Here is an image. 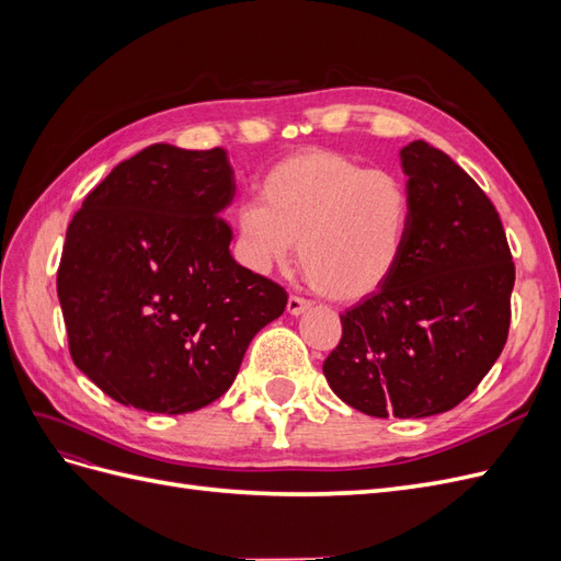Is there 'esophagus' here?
<instances>
[{"instance_id": "esophagus-1", "label": "esophagus", "mask_w": 561, "mask_h": 561, "mask_svg": "<svg viewBox=\"0 0 561 561\" xmlns=\"http://www.w3.org/2000/svg\"><path fill=\"white\" fill-rule=\"evenodd\" d=\"M309 309H311V304L307 299L295 297V295L287 299V313H290V316H301V313H307Z\"/></svg>"}]
</instances>
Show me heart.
<instances>
[{
  "mask_svg": "<svg viewBox=\"0 0 561 561\" xmlns=\"http://www.w3.org/2000/svg\"><path fill=\"white\" fill-rule=\"evenodd\" d=\"M236 225L254 271L285 266L299 243V264L316 290L360 301L377 295L402 262L412 196L396 173L307 149L271 168L262 201H245Z\"/></svg>",
  "mask_w": 561,
  "mask_h": 561,
  "instance_id": "b5f03b06",
  "label": "heart"
}]
</instances>
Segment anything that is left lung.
I'll return each instance as SVG.
<instances>
[{"label":"left lung","instance_id":"8db88e82","mask_svg":"<svg viewBox=\"0 0 561 561\" xmlns=\"http://www.w3.org/2000/svg\"><path fill=\"white\" fill-rule=\"evenodd\" d=\"M412 229L396 274L342 313L322 363L353 410L386 419L443 414L499 360L511 328L515 264L494 203L445 151H400Z\"/></svg>","mask_w":561,"mask_h":561}]
</instances>
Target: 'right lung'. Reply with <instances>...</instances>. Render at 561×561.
I'll list each match as a JSON object with an SVG mask.
<instances>
[{"instance_id":"add662e5","label":"right lung","mask_w":561,"mask_h":561,"mask_svg":"<svg viewBox=\"0 0 561 561\" xmlns=\"http://www.w3.org/2000/svg\"><path fill=\"white\" fill-rule=\"evenodd\" d=\"M236 182L222 147L151 145L83 198L67 227L58 299L75 365L135 410L186 414L225 396L287 304L231 257Z\"/></svg>"}]
</instances>
